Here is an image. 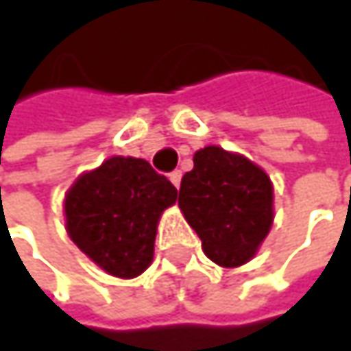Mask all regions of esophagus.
<instances>
[{
    "mask_svg": "<svg viewBox=\"0 0 351 351\" xmlns=\"http://www.w3.org/2000/svg\"><path fill=\"white\" fill-rule=\"evenodd\" d=\"M180 171H173V173H171V175H169V178H171V182H173V184H175L176 189H178V186H180Z\"/></svg>",
    "mask_w": 351,
    "mask_h": 351,
    "instance_id": "esophagus-1",
    "label": "esophagus"
}]
</instances>
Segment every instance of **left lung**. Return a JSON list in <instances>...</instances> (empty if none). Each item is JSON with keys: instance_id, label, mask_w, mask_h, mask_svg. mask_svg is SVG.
Masks as SVG:
<instances>
[{"instance_id": "obj_1", "label": "left lung", "mask_w": 351, "mask_h": 351, "mask_svg": "<svg viewBox=\"0 0 351 351\" xmlns=\"http://www.w3.org/2000/svg\"><path fill=\"white\" fill-rule=\"evenodd\" d=\"M180 180L178 207L215 264L234 268L254 258L272 226V182L240 154L207 146Z\"/></svg>"}]
</instances>
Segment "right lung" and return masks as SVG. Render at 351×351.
I'll return each mask as SVG.
<instances>
[{"instance_id":"obj_1","label":"right lung","mask_w":351,"mask_h":351,"mask_svg":"<svg viewBox=\"0 0 351 351\" xmlns=\"http://www.w3.org/2000/svg\"><path fill=\"white\" fill-rule=\"evenodd\" d=\"M175 201V184L146 160L113 156L66 193V232L106 272L134 278L150 266L160 213Z\"/></svg>"}]
</instances>
